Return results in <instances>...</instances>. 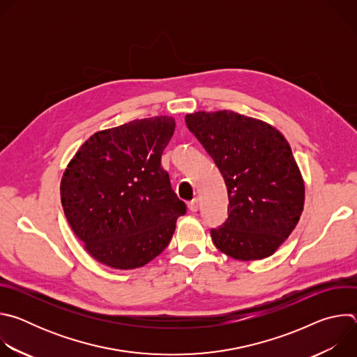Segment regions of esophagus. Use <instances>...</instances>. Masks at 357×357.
<instances>
[{
  "label": "esophagus",
  "mask_w": 357,
  "mask_h": 357,
  "mask_svg": "<svg viewBox=\"0 0 357 357\" xmlns=\"http://www.w3.org/2000/svg\"><path fill=\"white\" fill-rule=\"evenodd\" d=\"M188 208H189V211H190V212H197V208H199V205H197V199L190 200V202L188 203Z\"/></svg>",
  "instance_id": "1"
}]
</instances>
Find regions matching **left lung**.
<instances>
[{"label": "left lung", "instance_id": "left-lung-1", "mask_svg": "<svg viewBox=\"0 0 357 357\" xmlns=\"http://www.w3.org/2000/svg\"><path fill=\"white\" fill-rule=\"evenodd\" d=\"M185 123L227 186L229 218L211 230L213 244L240 261L273 256L295 229L305 202L288 141L275 127L229 110L186 114Z\"/></svg>", "mask_w": 357, "mask_h": 357}]
</instances>
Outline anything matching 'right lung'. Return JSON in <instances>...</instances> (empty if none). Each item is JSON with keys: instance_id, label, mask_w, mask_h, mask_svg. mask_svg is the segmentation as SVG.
Returning a JSON list of instances; mask_svg holds the SVG:
<instances>
[{"instance_id": "add662e5", "label": "right lung", "mask_w": 357, "mask_h": 357, "mask_svg": "<svg viewBox=\"0 0 357 357\" xmlns=\"http://www.w3.org/2000/svg\"><path fill=\"white\" fill-rule=\"evenodd\" d=\"M175 131L168 116L94 132L61 181L65 216L90 256L134 270L161 254L186 206L171 188L161 155Z\"/></svg>"}]
</instances>
